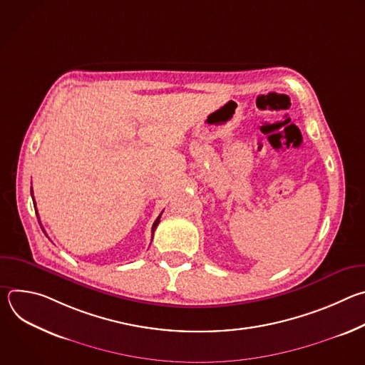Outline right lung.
<instances>
[{"label": "right lung", "mask_w": 365, "mask_h": 365, "mask_svg": "<svg viewBox=\"0 0 365 365\" xmlns=\"http://www.w3.org/2000/svg\"><path fill=\"white\" fill-rule=\"evenodd\" d=\"M31 197H33V189H31ZM33 203H34L36 215H37V220H38V224H40V218H38V212H37V207H36V202H34V197H33ZM160 217H162V215H159V217H158V220L154 221V224H153V227H151V240H153V234H154L155 228H158V225H159V222H160ZM40 227H41V224H40ZM41 230H43V228H41ZM43 232H44V230H43ZM44 234H46V232H44Z\"/></svg>", "instance_id": "obj_1"}]
</instances>
